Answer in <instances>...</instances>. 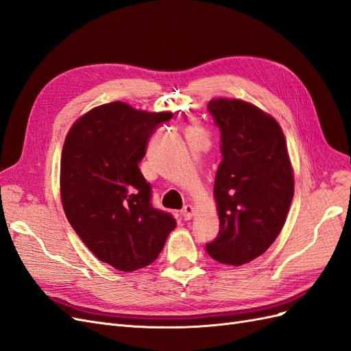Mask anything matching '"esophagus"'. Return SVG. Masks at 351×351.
Returning <instances> with one entry per match:
<instances>
[{"mask_svg": "<svg viewBox=\"0 0 351 351\" xmlns=\"http://www.w3.org/2000/svg\"><path fill=\"white\" fill-rule=\"evenodd\" d=\"M182 215L184 219H190L193 215H195V208L192 205H186L183 209H182Z\"/></svg>", "mask_w": 351, "mask_h": 351, "instance_id": "34e87169", "label": "esophagus"}]
</instances>
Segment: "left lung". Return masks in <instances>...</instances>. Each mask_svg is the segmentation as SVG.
I'll list each match as a JSON object with an SVG mask.
<instances>
[{
    "label": "left lung",
    "mask_w": 351,
    "mask_h": 351,
    "mask_svg": "<svg viewBox=\"0 0 351 351\" xmlns=\"http://www.w3.org/2000/svg\"><path fill=\"white\" fill-rule=\"evenodd\" d=\"M208 110L221 130L222 161L214 186L219 234L206 252L240 267L267 252L281 232L294 196V171L272 115L230 98L210 99Z\"/></svg>",
    "instance_id": "8db88e82"
}]
</instances>
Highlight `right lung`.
<instances>
[{
  "label": "right lung",
  "mask_w": 351,
  "mask_h": 351,
  "mask_svg": "<svg viewBox=\"0 0 351 351\" xmlns=\"http://www.w3.org/2000/svg\"><path fill=\"white\" fill-rule=\"evenodd\" d=\"M173 112H149L115 101L74 121L60 164L64 214L99 261L132 272L151 265L177 222L151 205L139 162L158 127Z\"/></svg>",
  "instance_id": "1"
}]
</instances>
